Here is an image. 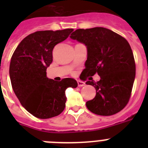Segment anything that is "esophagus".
I'll use <instances>...</instances> for the list:
<instances>
[{
	"label": "esophagus",
	"mask_w": 148,
	"mask_h": 148,
	"mask_svg": "<svg viewBox=\"0 0 148 148\" xmlns=\"http://www.w3.org/2000/svg\"><path fill=\"white\" fill-rule=\"evenodd\" d=\"M78 87H84L85 86V83L84 82H82V81H78Z\"/></svg>",
	"instance_id": "1"
}]
</instances>
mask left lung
<instances>
[{
  "label": "left lung",
  "mask_w": 148,
  "mask_h": 148,
  "mask_svg": "<svg viewBox=\"0 0 148 148\" xmlns=\"http://www.w3.org/2000/svg\"><path fill=\"white\" fill-rule=\"evenodd\" d=\"M70 37L87 47L84 75L98 73L100 76L99 82H86L96 90L95 98L86 103L87 109L100 116L119 113L129 101L136 76L135 61L127 40L104 27L78 29Z\"/></svg>",
  "instance_id": "obj_1"
}]
</instances>
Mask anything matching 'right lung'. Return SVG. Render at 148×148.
Listing matches in <instances>:
<instances>
[{"label": "right lung", "instance_id": "1", "mask_svg": "<svg viewBox=\"0 0 148 148\" xmlns=\"http://www.w3.org/2000/svg\"><path fill=\"white\" fill-rule=\"evenodd\" d=\"M73 31L44 30L30 34L18 44L12 56L10 76L14 92L23 108L38 119L61 114L65 108V90L78 86L73 78L58 82L48 78L46 72L53 61L54 47Z\"/></svg>", "mask_w": 148, "mask_h": 148}]
</instances>
